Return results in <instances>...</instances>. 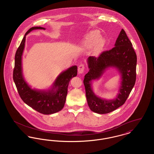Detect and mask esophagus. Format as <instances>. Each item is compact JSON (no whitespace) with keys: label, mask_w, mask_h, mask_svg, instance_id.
<instances>
[{"label":"esophagus","mask_w":154,"mask_h":154,"mask_svg":"<svg viewBox=\"0 0 154 154\" xmlns=\"http://www.w3.org/2000/svg\"><path fill=\"white\" fill-rule=\"evenodd\" d=\"M84 69H85L84 65H83V64L80 65L78 67V72H79V73H83L84 71Z\"/></svg>","instance_id":"obj_1"}]
</instances>
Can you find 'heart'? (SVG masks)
Returning a JSON list of instances; mask_svg holds the SVG:
<instances>
[{"instance_id": "heart-1", "label": "heart", "mask_w": 154, "mask_h": 154, "mask_svg": "<svg viewBox=\"0 0 154 154\" xmlns=\"http://www.w3.org/2000/svg\"><path fill=\"white\" fill-rule=\"evenodd\" d=\"M100 36V33L98 30L91 31L87 37L84 45L86 48H91L94 45L96 51H99L102 49L104 44V40Z\"/></svg>"}]
</instances>
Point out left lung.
I'll return each mask as SVG.
<instances>
[{"mask_svg": "<svg viewBox=\"0 0 154 154\" xmlns=\"http://www.w3.org/2000/svg\"><path fill=\"white\" fill-rule=\"evenodd\" d=\"M114 46L111 50L103 52L97 58L89 57L87 60L89 70L84 79L86 97L90 109L97 114L109 113L123 105L136 82L137 56L132 43L123 29ZM111 66L118 69L122 76V81L116 97L112 100H106L94 94L91 81L98 79L105 70Z\"/></svg>", "mask_w": 154, "mask_h": 154, "instance_id": "1", "label": "left lung"}]
</instances>
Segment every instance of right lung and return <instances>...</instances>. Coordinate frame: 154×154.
Returning a JSON list of instances; mask_svg holds the SVG:
<instances>
[{
  "instance_id": "1",
  "label": "right lung",
  "mask_w": 154,
  "mask_h": 154,
  "mask_svg": "<svg viewBox=\"0 0 154 154\" xmlns=\"http://www.w3.org/2000/svg\"><path fill=\"white\" fill-rule=\"evenodd\" d=\"M45 29L41 26L32 27L25 33L15 55L13 80L18 92L23 102L43 114H51L62 110L66 102L67 87L72 78L77 74V66H73L62 72L48 90L32 89L24 80L22 74V56L25 38L32 30Z\"/></svg>"
}]
</instances>
